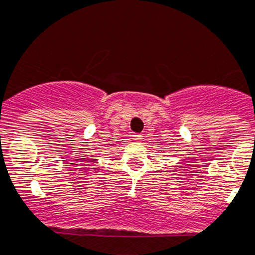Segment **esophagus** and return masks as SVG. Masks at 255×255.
Here are the masks:
<instances>
[{"instance_id": "obj_1", "label": "esophagus", "mask_w": 255, "mask_h": 255, "mask_svg": "<svg viewBox=\"0 0 255 255\" xmlns=\"http://www.w3.org/2000/svg\"><path fill=\"white\" fill-rule=\"evenodd\" d=\"M131 139H133L134 141H140V140L142 139V135H141V134L135 133V134H133V135H131Z\"/></svg>"}]
</instances>
